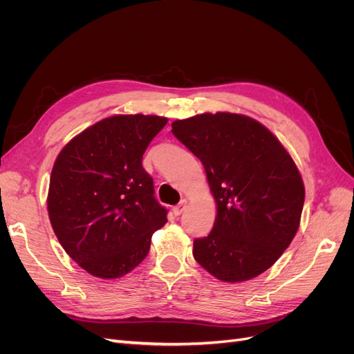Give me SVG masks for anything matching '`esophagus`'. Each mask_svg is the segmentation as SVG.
I'll use <instances>...</instances> for the list:
<instances>
[{
    "instance_id": "obj_1",
    "label": "esophagus",
    "mask_w": 354,
    "mask_h": 354,
    "mask_svg": "<svg viewBox=\"0 0 354 354\" xmlns=\"http://www.w3.org/2000/svg\"><path fill=\"white\" fill-rule=\"evenodd\" d=\"M186 207H187V201L186 199H183L181 201L178 205H176L174 208H173V212H174V216H181V214H183V211L186 209Z\"/></svg>"
}]
</instances>
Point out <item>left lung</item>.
I'll return each mask as SVG.
<instances>
[{"mask_svg": "<svg viewBox=\"0 0 354 354\" xmlns=\"http://www.w3.org/2000/svg\"><path fill=\"white\" fill-rule=\"evenodd\" d=\"M173 134L205 168L217 216L195 239V260L218 281H250L292 242L304 205L301 174L276 136L250 116L201 113L173 124Z\"/></svg>", "mask_w": 354, "mask_h": 354, "instance_id": "obj_1", "label": "left lung"}]
</instances>
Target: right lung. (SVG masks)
<instances>
[{
    "instance_id": "right-lung-1",
    "label": "right lung",
    "mask_w": 354,
    "mask_h": 354,
    "mask_svg": "<svg viewBox=\"0 0 354 354\" xmlns=\"http://www.w3.org/2000/svg\"><path fill=\"white\" fill-rule=\"evenodd\" d=\"M168 122L156 115H113L85 128L51 169L47 209L63 250L100 279L140 264L152 234L167 223L143 153Z\"/></svg>"
}]
</instances>
